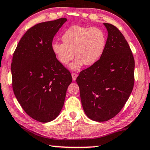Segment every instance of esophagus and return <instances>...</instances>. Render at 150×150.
<instances>
[{"label": "esophagus", "mask_w": 150, "mask_h": 150, "mask_svg": "<svg viewBox=\"0 0 150 150\" xmlns=\"http://www.w3.org/2000/svg\"><path fill=\"white\" fill-rule=\"evenodd\" d=\"M71 75H72V77H73V81L76 80V79L77 77V74L75 73H73L71 74Z\"/></svg>", "instance_id": "1"}]
</instances>
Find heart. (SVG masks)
<instances>
[{"label":"heart","mask_w":150,"mask_h":150,"mask_svg":"<svg viewBox=\"0 0 150 150\" xmlns=\"http://www.w3.org/2000/svg\"><path fill=\"white\" fill-rule=\"evenodd\" d=\"M64 43L53 42L52 52L62 64H71L73 71H79L83 66H91L102 57L106 48L105 34L98 28L74 25L69 28L62 37Z\"/></svg>","instance_id":"obj_1"}]
</instances>
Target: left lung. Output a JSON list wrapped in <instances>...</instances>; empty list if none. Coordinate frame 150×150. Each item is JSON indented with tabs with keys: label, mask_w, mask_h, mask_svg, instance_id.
I'll return each instance as SVG.
<instances>
[{
	"label": "left lung",
	"mask_w": 150,
	"mask_h": 150,
	"mask_svg": "<svg viewBox=\"0 0 150 150\" xmlns=\"http://www.w3.org/2000/svg\"><path fill=\"white\" fill-rule=\"evenodd\" d=\"M104 25L108 35L105 52L76 79L84 113L97 122L109 120L120 112L134 84L135 63L127 41L114 25Z\"/></svg>",
	"instance_id": "obj_1"
}]
</instances>
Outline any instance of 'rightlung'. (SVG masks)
I'll return each mask as SVG.
<instances>
[{"label":"right lung","instance_id":"right-lung-1","mask_svg":"<svg viewBox=\"0 0 150 150\" xmlns=\"http://www.w3.org/2000/svg\"><path fill=\"white\" fill-rule=\"evenodd\" d=\"M67 19L40 23L18 42L11 66L14 95L26 113L41 122L56 118L63 107L71 73L52 50V39Z\"/></svg>","mask_w":150,"mask_h":150}]
</instances>
